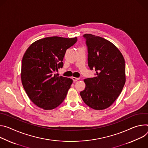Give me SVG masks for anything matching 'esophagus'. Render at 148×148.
Wrapping results in <instances>:
<instances>
[{"label": "esophagus", "instance_id": "34e87169", "mask_svg": "<svg viewBox=\"0 0 148 148\" xmlns=\"http://www.w3.org/2000/svg\"><path fill=\"white\" fill-rule=\"evenodd\" d=\"M72 79H73V81H77V80H79V79H80V78H79V77H72Z\"/></svg>", "mask_w": 148, "mask_h": 148}]
</instances>
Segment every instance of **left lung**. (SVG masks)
Instances as JSON below:
<instances>
[{
  "label": "left lung",
  "instance_id": "obj_1",
  "mask_svg": "<svg viewBox=\"0 0 148 148\" xmlns=\"http://www.w3.org/2000/svg\"><path fill=\"white\" fill-rule=\"evenodd\" d=\"M88 66L96 76L84 79L85 89L80 95L84 102L95 110L109 108L121 93L126 81L125 62L119 49L109 40L85 34Z\"/></svg>",
  "mask_w": 148,
  "mask_h": 148
}]
</instances>
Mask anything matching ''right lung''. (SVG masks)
Masks as SVG:
<instances>
[{
  "label": "right lung",
  "instance_id": "obj_1",
  "mask_svg": "<svg viewBox=\"0 0 148 148\" xmlns=\"http://www.w3.org/2000/svg\"><path fill=\"white\" fill-rule=\"evenodd\" d=\"M77 40L76 37L45 38L33 43L25 53L22 83L29 99L38 107L51 110L65 99L73 80L55 72L63 67L66 51Z\"/></svg>",
  "mask_w": 148,
  "mask_h": 148
}]
</instances>
